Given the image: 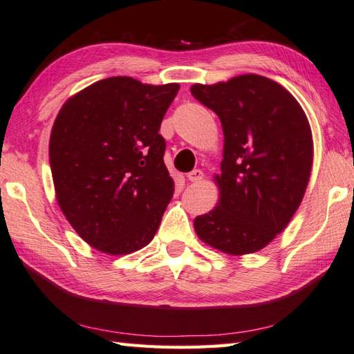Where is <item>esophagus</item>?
<instances>
[{
	"instance_id": "1",
	"label": "esophagus",
	"mask_w": 354,
	"mask_h": 354,
	"mask_svg": "<svg viewBox=\"0 0 354 354\" xmlns=\"http://www.w3.org/2000/svg\"><path fill=\"white\" fill-rule=\"evenodd\" d=\"M188 180L189 182H194V183H197V182H200V180L203 178V172L200 171V169H194V171H191V172H188Z\"/></svg>"
}]
</instances>
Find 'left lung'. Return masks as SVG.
Segmentation results:
<instances>
[{"mask_svg": "<svg viewBox=\"0 0 354 354\" xmlns=\"http://www.w3.org/2000/svg\"><path fill=\"white\" fill-rule=\"evenodd\" d=\"M191 94L216 112L225 136L220 200L196 217L197 236L228 254L256 252L286 228L304 198L313 165L308 120L283 86L254 73L194 84Z\"/></svg>", "mask_w": 354, "mask_h": 354, "instance_id": "1", "label": "left lung"}]
</instances>
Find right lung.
Masks as SVG:
<instances>
[{"label":"right lung","instance_id":"1","mask_svg":"<svg viewBox=\"0 0 354 354\" xmlns=\"http://www.w3.org/2000/svg\"><path fill=\"white\" fill-rule=\"evenodd\" d=\"M178 88L111 77L58 112L49 142L58 205L98 251L129 254L156 236L174 194L158 131Z\"/></svg>","mask_w":354,"mask_h":354}]
</instances>
